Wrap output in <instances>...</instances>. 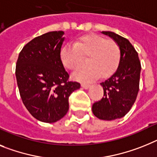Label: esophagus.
<instances>
[{
  "instance_id": "1",
  "label": "esophagus",
  "mask_w": 157,
  "mask_h": 157,
  "mask_svg": "<svg viewBox=\"0 0 157 157\" xmlns=\"http://www.w3.org/2000/svg\"><path fill=\"white\" fill-rule=\"evenodd\" d=\"M81 87H82L83 89H88L90 87V85H86V84H82L81 85Z\"/></svg>"
}]
</instances>
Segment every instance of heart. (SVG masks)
<instances>
[{
	"label": "heart",
	"mask_w": 157,
	"mask_h": 157,
	"mask_svg": "<svg viewBox=\"0 0 157 157\" xmlns=\"http://www.w3.org/2000/svg\"><path fill=\"white\" fill-rule=\"evenodd\" d=\"M88 56V66L75 72L72 78L81 82H90L99 76L108 78L117 71L121 61V49L113 40L98 35H85L79 37L73 44H65L61 48L60 58L64 67L75 70Z\"/></svg>",
	"instance_id": "b5f03b06"
}]
</instances>
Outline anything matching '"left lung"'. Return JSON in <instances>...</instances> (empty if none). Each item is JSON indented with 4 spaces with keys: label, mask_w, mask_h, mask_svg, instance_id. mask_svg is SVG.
Instances as JSON below:
<instances>
[{
    "label": "left lung",
    "mask_w": 157,
    "mask_h": 157,
    "mask_svg": "<svg viewBox=\"0 0 157 157\" xmlns=\"http://www.w3.org/2000/svg\"><path fill=\"white\" fill-rule=\"evenodd\" d=\"M102 33L119 45L121 61L117 71L101 83L104 97L93 104L92 110L99 119L113 121L124 117L133 105L139 91L141 66L138 53L129 40L113 32L103 31Z\"/></svg>",
    "instance_id": "left-lung-1"
}]
</instances>
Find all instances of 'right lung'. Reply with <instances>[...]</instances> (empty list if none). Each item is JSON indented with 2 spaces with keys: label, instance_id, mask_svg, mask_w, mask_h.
<instances>
[{
  "label": "right lung",
  "instance_id": "1",
  "mask_svg": "<svg viewBox=\"0 0 157 157\" xmlns=\"http://www.w3.org/2000/svg\"><path fill=\"white\" fill-rule=\"evenodd\" d=\"M53 31L35 37L24 46L16 66V77L23 104L34 118L54 123L66 115L68 97L80 89L68 81L60 58L64 37Z\"/></svg>",
  "mask_w": 157,
  "mask_h": 157
}]
</instances>
